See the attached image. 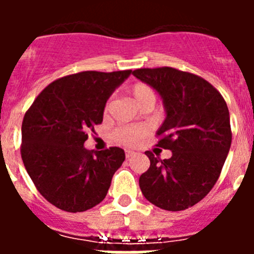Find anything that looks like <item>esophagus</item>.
<instances>
[{
  "mask_svg": "<svg viewBox=\"0 0 254 254\" xmlns=\"http://www.w3.org/2000/svg\"><path fill=\"white\" fill-rule=\"evenodd\" d=\"M134 155V151H132V150H126V158L129 159L131 156H133Z\"/></svg>",
  "mask_w": 254,
  "mask_h": 254,
  "instance_id": "obj_1",
  "label": "esophagus"
}]
</instances>
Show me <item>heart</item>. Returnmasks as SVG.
<instances>
[{
    "mask_svg": "<svg viewBox=\"0 0 254 254\" xmlns=\"http://www.w3.org/2000/svg\"><path fill=\"white\" fill-rule=\"evenodd\" d=\"M128 91L133 96L137 104L141 107L145 104H152L155 103V93L150 85L145 82H134L129 86ZM108 109V105L105 107ZM149 129L145 126H123L114 131V138L117 142L122 143L125 146H134L147 134Z\"/></svg>",
    "mask_w": 254,
    "mask_h": 254,
    "instance_id": "heart-1",
    "label": "heart"
}]
</instances>
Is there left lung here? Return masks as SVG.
Masks as SVG:
<instances>
[{
	"label": "left lung",
	"instance_id": "left-lung-1",
	"mask_svg": "<svg viewBox=\"0 0 254 254\" xmlns=\"http://www.w3.org/2000/svg\"><path fill=\"white\" fill-rule=\"evenodd\" d=\"M132 75L158 91L167 118L156 146L172 158H155L138 183L142 194L163 210L182 211L205 198L220 177L232 145L230 116L223 95L201 76L173 67L137 68Z\"/></svg>",
	"mask_w": 254,
	"mask_h": 254
}]
</instances>
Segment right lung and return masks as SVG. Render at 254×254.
Wrapping results in <instances>:
<instances>
[{
  "label": "right lung",
  "mask_w": 254,
  "mask_h": 254,
  "mask_svg": "<svg viewBox=\"0 0 254 254\" xmlns=\"http://www.w3.org/2000/svg\"><path fill=\"white\" fill-rule=\"evenodd\" d=\"M131 69L82 71L51 82L26 111L21 126L22 163L39 193L60 210L81 212L100 203L125 151L84 147L103 122L107 99Z\"/></svg>",
  "instance_id": "add662e5"
}]
</instances>
